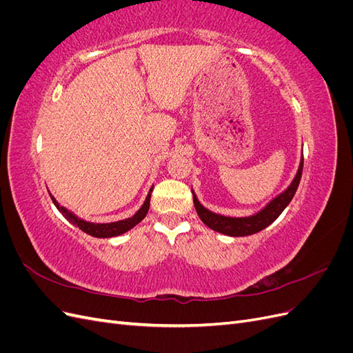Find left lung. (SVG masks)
<instances>
[{
	"label": "left lung",
	"mask_w": 353,
	"mask_h": 353,
	"mask_svg": "<svg viewBox=\"0 0 353 353\" xmlns=\"http://www.w3.org/2000/svg\"><path fill=\"white\" fill-rule=\"evenodd\" d=\"M302 170H303V157L301 160V165H299L297 174L292 181V184L288 185V188L283 191L280 196L272 199L261 212L245 218L223 216L208 210L205 206L200 205V201L197 200L193 191V201H194V208L197 210V215L209 228H212L213 231H218L221 234H225V236H231V237L252 236V234L259 232L263 228L271 225V223L281 215V212L288 206V203L292 201V199L296 194L299 183H301Z\"/></svg>",
	"instance_id": "left-lung-1"
}]
</instances>
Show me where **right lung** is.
<instances>
[{
    "mask_svg": "<svg viewBox=\"0 0 353 353\" xmlns=\"http://www.w3.org/2000/svg\"><path fill=\"white\" fill-rule=\"evenodd\" d=\"M152 191H153V188H150V191H148L144 205L140 208V210H138L132 218H128V219H123V221H117V222H109V223H94V222L83 221V219L78 218L77 215H73V213L69 212L66 208L60 206L59 201L54 197H52L51 194H50V197H51L52 203H54V205H56V208L59 209V212H61V215L65 216L70 223H73V225H77L79 230L90 234V236H92V237L110 239V237L121 236V234L130 231L131 228H134L137 225L138 222H141L145 218L147 212H148V208H150Z\"/></svg>",
    "mask_w": 353,
    "mask_h": 353,
    "instance_id": "right-lung-1",
    "label": "right lung"
}]
</instances>
